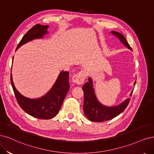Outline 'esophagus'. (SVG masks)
Returning a JSON list of instances; mask_svg holds the SVG:
<instances>
[{
  "instance_id": "1",
  "label": "esophagus",
  "mask_w": 154,
  "mask_h": 154,
  "mask_svg": "<svg viewBox=\"0 0 154 154\" xmlns=\"http://www.w3.org/2000/svg\"><path fill=\"white\" fill-rule=\"evenodd\" d=\"M85 78H86L85 72L81 70L73 76L72 81L74 83H76L77 84H82L84 82Z\"/></svg>"
}]
</instances>
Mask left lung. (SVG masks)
I'll return each mask as SVG.
<instances>
[{
    "instance_id": "left-lung-1",
    "label": "left lung",
    "mask_w": 154,
    "mask_h": 154,
    "mask_svg": "<svg viewBox=\"0 0 154 154\" xmlns=\"http://www.w3.org/2000/svg\"><path fill=\"white\" fill-rule=\"evenodd\" d=\"M111 32L119 38L120 40L126 47L132 49L122 34L116 31H112ZM88 81L89 82H86L82 86L84 91L83 109L86 116L90 121L102 122L110 120L121 114L129 103L131 98L127 99L120 105L116 107H108L102 105L100 103H99L95 97V94L93 88L91 79L89 78ZM134 84H136V82ZM132 92L131 93V95Z\"/></svg>"
}]
</instances>
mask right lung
Segmentation results:
<instances>
[{"mask_svg": "<svg viewBox=\"0 0 154 154\" xmlns=\"http://www.w3.org/2000/svg\"><path fill=\"white\" fill-rule=\"evenodd\" d=\"M48 26L36 24L26 32L18 44L16 51L33 39L40 38L47 32ZM11 83L14 95L19 106L29 115L43 120H48L55 116L62 106L64 98L70 89L69 73L61 72L56 83L47 95L38 99H30L23 97L14 86L11 73Z\"/></svg>", "mask_w": 154, "mask_h": 154, "instance_id": "obj_1", "label": "right lung"}]
</instances>
